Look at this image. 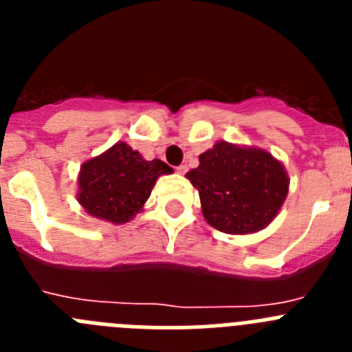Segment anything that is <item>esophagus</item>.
I'll return each instance as SVG.
<instances>
[{"instance_id": "1", "label": "esophagus", "mask_w": 352, "mask_h": 352, "mask_svg": "<svg viewBox=\"0 0 352 352\" xmlns=\"http://www.w3.org/2000/svg\"><path fill=\"white\" fill-rule=\"evenodd\" d=\"M186 170H188V167H186V166H179V167H176V173H178V174H185Z\"/></svg>"}]
</instances>
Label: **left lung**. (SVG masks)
Listing matches in <instances>:
<instances>
[{"instance_id":"obj_1","label":"left lung","mask_w":352,"mask_h":352,"mask_svg":"<svg viewBox=\"0 0 352 352\" xmlns=\"http://www.w3.org/2000/svg\"><path fill=\"white\" fill-rule=\"evenodd\" d=\"M186 178L199 190L206 222L227 234L263 231L289 192L287 170L270 151L226 141L199 155Z\"/></svg>"}]
</instances>
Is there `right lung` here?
I'll use <instances>...</instances> for the list:
<instances>
[{"mask_svg":"<svg viewBox=\"0 0 352 352\" xmlns=\"http://www.w3.org/2000/svg\"><path fill=\"white\" fill-rule=\"evenodd\" d=\"M170 173L166 162L144 160L139 151L120 141L80 166L77 201L95 219L126 223L141 213L157 179Z\"/></svg>","mask_w":352,"mask_h":352,"instance_id":"right-lung-1","label":"right lung"}]
</instances>
